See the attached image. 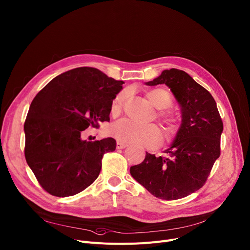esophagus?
I'll return each mask as SVG.
<instances>
[{
    "label": "esophagus",
    "mask_w": 250,
    "mask_h": 250,
    "mask_svg": "<svg viewBox=\"0 0 250 250\" xmlns=\"http://www.w3.org/2000/svg\"><path fill=\"white\" fill-rule=\"evenodd\" d=\"M126 146H127V145L125 144V143H122V142H118L117 143V148L118 149H123V148H125Z\"/></svg>",
    "instance_id": "1"
}]
</instances>
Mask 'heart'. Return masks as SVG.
<instances>
[{
    "label": "heart",
    "instance_id": "b5f03b06",
    "mask_svg": "<svg viewBox=\"0 0 250 250\" xmlns=\"http://www.w3.org/2000/svg\"><path fill=\"white\" fill-rule=\"evenodd\" d=\"M127 96V90H123V92L117 95L111 104L112 113L120 112ZM146 98L148 99L150 104L157 109H165L168 107L172 103L170 93L165 88H154L149 90L146 94ZM158 116H160V118L166 125H168L169 128L172 127L174 124V119L169 112L160 111ZM108 132L111 137L117 139L120 142L135 143L146 146L147 147H156L162 144L163 141L162 132L156 125H140L128 119H123L113 123L109 126Z\"/></svg>",
    "mask_w": 250,
    "mask_h": 250
}]
</instances>
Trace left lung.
<instances>
[{
	"label": "left lung",
	"instance_id": "8db88e82",
	"mask_svg": "<svg viewBox=\"0 0 250 250\" xmlns=\"http://www.w3.org/2000/svg\"><path fill=\"white\" fill-rule=\"evenodd\" d=\"M167 84L180 106L181 125L171 146L156 157L146 153L140 165L130 167L131 176L152 195L165 200L186 197L206 184L220 155L223 124L216 103L208 89L188 74L165 70L147 85Z\"/></svg>",
	"mask_w": 250,
	"mask_h": 250
}]
</instances>
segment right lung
Here are the masks:
<instances>
[{
	"label": "right lung",
	"mask_w": 250,
	"mask_h": 250,
	"mask_svg": "<svg viewBox=\"0 0 250 250\" xmlns=\"http://www.w3.org/2000/svg\"><path fill=\"white\" fill-rule=\"evenodd\" d=\"M123 81L95 67H77L53 79L33 100L24 125L25 156L41 187L54 196L75 195L98 178L112 138L83 141V130L109 122Z\"/></svg>",
	"instance_id": "right-lung-1"
}]
</instances>
